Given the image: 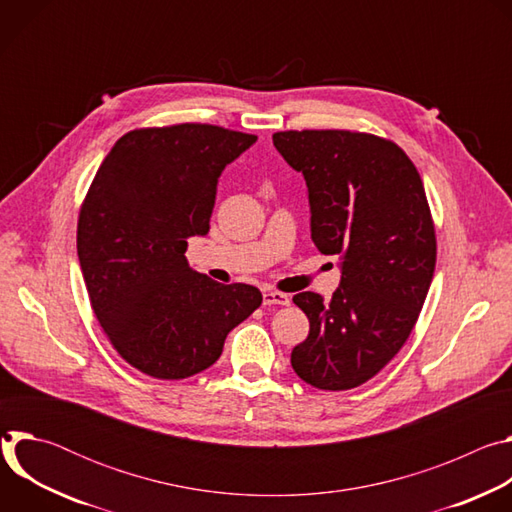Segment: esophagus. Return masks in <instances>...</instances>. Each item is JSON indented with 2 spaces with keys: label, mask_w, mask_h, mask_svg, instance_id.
<instances>
[{
  "label": "esophagus",
  "mask_w": 512,
  "mask_h": 512,
  "mask_svg": "<svg viewBox=\"0 0 512 512\" xmlns=\"http://www.w3.org/2000/svg\"><path fill=\"white\" fill-rule=\"evenodd\" d=\"M289 296L281 294V291H265L263 294V304L265 306H289Z\"/></svg>",
  "instance_id": "esophagus-1"
}]
</instances>
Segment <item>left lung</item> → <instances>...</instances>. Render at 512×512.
Masks as SVG:
<instances>
[{
	"mask_svg": "<svg viewBox=\"0 0 512 512\" xmlns=\"http://www.w3.org/2000/svg\"><path fill=\"white\" fill-rule=\"evenodd\" d=\"M273 145L304 174L314 245L342 257L330 302L294 296L310 334L291 367L316 389H354L403 348L423 308L437 257L425 188L409 156L375 133L289 129Z\"/></svg>",
	"mask_w": 512,
	"mask_h": 512,
	"instance_id": "obj_1",
	"label": "left lung"
}]
</instances>
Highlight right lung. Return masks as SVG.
<instances>
[{
    "instance_id": "right-lung-1",
    "label": "right lung",
    "mask_w": 512,
    "mask_h": 512,
    "mask_svg": "<svg viewBox=\"0 0 512 512\" xmlns=\"http://www.w3.org/2000/svg\"><path fill=\"white\" fill-rule=\"evenodd\" d=\"M255 141L210 123L133 129L89 186L77 251L91 308L143 375L176 381L208 369L263 302L253 285L194 273L184 255L210 229L218 176Z\"/></svg>"
}]
</instances>
